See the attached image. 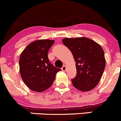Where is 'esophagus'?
<instances>
[{"label":"esophagus","mask_w":121,"mask_h":121,"mask_svg":"<svg viewBox=\"0 0 121 121\" xmlns=\"http://www.w3.org/2000/svg\"><path fill=\"white\" fill-rule=\"evenodd\" d=\"M61 70H63V71H66V66H63V67H62V68H61Z\"/></svg>","instance_id":"34e87169"}]
</instances>
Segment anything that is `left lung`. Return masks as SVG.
<instances>
[{
    "label": "left lung",
    "mask_w": 121,
    "mask_h": 121,
    "mask_svg": "<svg viewBox=\"0 0 121 121\" xmlns=\"http://www.w3.org/2000/svg\"><path fill=\"white\" fill-rule=\"evenodd\" d=\"M62 42L71 51L76 62L77 75L72 79L73 86L83 92L94 89L99 82L105 67L102 47L86 37L66 38Z\"/></svg>",
    "instance_id": "obj_1"
}]
</instances>
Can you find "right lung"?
<instances>
[{"instance_id": "right-lung-1", "label": "right lung", "mask_w": 121, "mask_h": 121, "mask_svg": "<svg viewBox=\"0 0 121 121\" xmlns=\"http://www.w3.org/2000/svg\"><path fill=\"white\" fill-rule=\"evenodd\" d=\"M53 40H39L28 44L19 58L23 81L31 90L42 92L52 86L56 73L60 71L49 63L48 53Z\"/></svg>"}]
</instances>
